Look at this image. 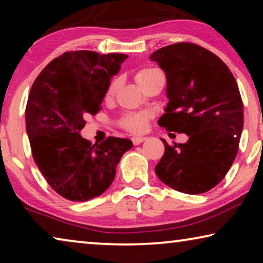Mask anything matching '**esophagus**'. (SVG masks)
Returning a JSON list of instances; mask_svg holds the SVG:
<instances>
[{"label": "esophagus", "mask_w": 263, "mask_h": 263, "mask_svg": "<svg viewBox=\"0 0 263 263\" xmlns=\"http://www.w3.org/2000/svg\"><path fill=\"white\" fill-rule=\"evenodd\" d=\"M132 140H133V143H134V145H140V143L145 141L146 138L145 136H134Z\"/></svg>", "instance_id": "obj_1"}]
</instances>
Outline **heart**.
Wrapping results in <instances>:
<instances>
[{
  "mask_svg": "<svg viewBox=\"0 0 263 263\" xmlns=\"http://www.w3.org/2000/svg\"><path fill=\"white\" fill-rule=\"evenodd\" d=\"M158 74H159V71L157 69H153V68H141V69L136 71L135 79L136 81H138V84L140 85V87L145 91L147 86L153 81V79L156 78V75ZM118 85H120V79L118 78H115L110 81L105 92L106 98H111V97L115 95V92H116V89L118 88ZM148 120V114L130 112L123 115V116L120 118V121H118V123H120L122 128L127 129V130L132 133H141L145 130Z\"/></svg>",
  "mask_w": 263,
  "mask_h": 263,
  "instance_id": "obj_1",
  "label": "heart"
}]
</instances>
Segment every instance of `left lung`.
Wrapping results in <instances>:
<instances>
[{
  "label": "left lung",
  "mask_w": 263,
  "mask_h": 263,
  "mask_svg": "<svg viewBox=\"0 0 263 263\" xmlns=\"http://www.w3.org/2000/svg\"><path fill=\"white\" fill-rule=\"evenodd\" d=\"M166 75L168 103L158 124L184 133L185 143H165L156 166L159 179L185 194H202L219 184L238 153L243 102L229 67L193 43H176L151 55Z\"/></svg>",
  "instance_id": "left-lung-1"
}]
</instances>
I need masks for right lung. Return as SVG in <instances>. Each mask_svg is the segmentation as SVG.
Here are the masks:
<instances>
[{
  "instance_id": "add662e5",
  "label": "right lung",
  "mask_w": 263,
  "mask_h": 263,
  "mask_svg": "<svg viewBox=\"0 0 263 263\" xmlns=\"http://www.w3.org/2000/svg\"><path fill=\"white\" fill-rule=\"evenodd\" d=\"M89 50L68 51L52 60L32 85L26 132L32 156L48 184L64 199L88 201L105 192L129 139L109 136L92 143L82 138L85 117L102 110L111 78L127 59Z\"/></svg>"
}]
</instances>
